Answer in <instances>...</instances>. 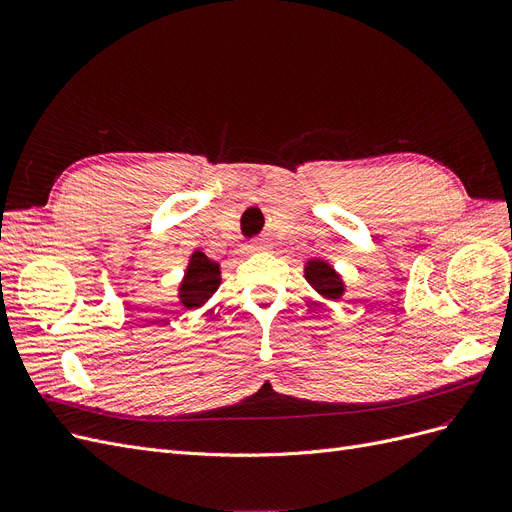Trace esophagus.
Instances as JSON below:
<instances>
[{
    "label": "esophagus",
    "mask_w": 512,
    "mask_h": 512,
    "mask_svg": "<svg viewBox=\"0 0 512 512\" xmlns=\"http://www.w3.org/2000/svg\"><path fill=\"white\" fill-rule=\"evenodd\" d=\"M267 247H269L267 241L256 239V241H252L250 245H247V250H250V252H262V250H267Z\"/></svg>",
    "instance_id": "obj_1"
}]
</instances>
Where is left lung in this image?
<instances>
[{
	"label": "left lung",
	"mask_w": 512,
	"mask_h": 512,
	"mask_svg": "<svg viewBox=\"0 0 512 512\" xmlns=\"http://www.w3.org/2000/svg\"><path fill=\"white\" fill-rule=\"evenodd\" d=\"M305 280L320 294L322 299H327V301L342 299L346 292V284L342 280V275H339L333 269V265H329V262L322 258H312L305 262Z\"/></svg>",
	"instance_id": "1"
}]
</instances>
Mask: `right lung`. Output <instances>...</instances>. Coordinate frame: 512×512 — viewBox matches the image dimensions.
<instances>
[{"mask_svg":"<svg viewBox=\"0 0 512 512\" xmlns=\"http://www.w3.org/2000/svg\"><path fill=\"white\" fill-rule=\"evenodd\" d=\"M222 284L220 262L211 260L200 250L190 256L188 269H185L183 280L179 284V303L185 309H198L203 307L215 290Z\"/></svg>","mask_w":512,"mask_h":512,"instance_id":"right-lung-1","label":"right lung"}]
</instances>
